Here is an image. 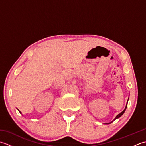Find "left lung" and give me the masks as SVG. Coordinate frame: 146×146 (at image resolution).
<instances>
[{
  "instance_id": "1",
  "label": "left lung",
  "mask_w": 146,
  "mask_h": 146,
  "mask_svg": "<svg viewBox=\"0 0 146 146\" xmlns=\"http://www.w3.org/2000/svg\"><path fill=\"white\" fill-rule=\"evenodd\" d=\"M128 100H129V99H128ZM128 100H127V104H126V106H125V109L124 110H123L122 111V112H121V113H120L119 114H118L115 117V119H113V120H112V121H111V122H109V123H105V124H110V123H111V122H113V121L115 120H116V119H119V117H120L121 116H122V115L123 114V113H124V112H125V110H126V108H127V103H128Z\"/></svg>"
}]
</instances>
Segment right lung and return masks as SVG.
I'll list each match as a JSON object with an SVG mask.
<instances>
[{"label":"right lung","instance_id":"obj_1","mask_svg":"<svg viewBox=\"0 0 146 146\" xmlns=\"http://www.w3.org/2000/svg\"><path fill=\"white\" fill-rule=\"evenodd\" d=\"M17 110H18V111H19V112H20V113H21V111H19V110H18V109H17Z\"/></svg>","mask_w":146,"mask_h":146}]
</instances>
